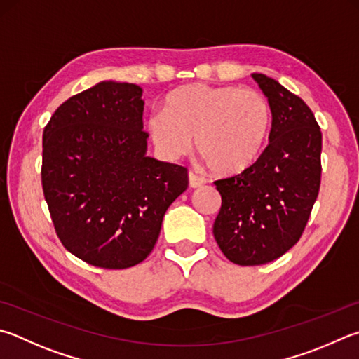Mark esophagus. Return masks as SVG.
Returning a JSON list of instances; mask_svg holds the SVG:
<instances>
[{
    "label": "esophagus",
    "mask_w": 359,
    "mask_h": 359,
    "mask_svg": "<svg viewBox=\"0 0 359 359\" xmlns=\"http://www.w3.org/2000/svg\"><path fill=\"white\" fill-rule=\"evenodd\" d=\"M204 184H205L204 177H199V175H196L194 172L188 174V185H190V188H199Z\"/></svg>",
    "instance_id": "esophagus-1"
}]
</instances>
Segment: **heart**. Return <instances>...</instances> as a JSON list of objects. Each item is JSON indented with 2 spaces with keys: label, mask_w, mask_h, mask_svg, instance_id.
<instances>
[{
  "label": "heart",
  "mask_w": 359,
  "mask_h": 359,
  "mask_svg": "<svg viewBox=\"0 0 359 359\" xmlns=\"http://www.w3.org/2000/svg\"><path fill=\"white\" fill-rule=\"evenodd\" d=\"M269 102L256 89L193 83L175 89L147 119L163 154L177 158L194 144L212 172L232 175L257 160L270 130Z\"/></svg>",
  "instance_id": "1"
}]
</instances>
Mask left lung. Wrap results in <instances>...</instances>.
I'll return each instance as SVG.
<instances>
[{"instance_id":"1","label":"left lung","mask_w":359,"mask_h":359,"mask_svg":"<svg viewBox=\"0 0 359 359\" xmlns=\"http://www.w3.org/2000/svg\"><path fill=\"white\" fill-rule=\"evenodd\" d=\"M271 111L269 146L254 165L215 182L219 250L237 265H262L295 245L320 188L322 132L311 108L283 84L252 74Z\"/></svg>"}]
</instances>
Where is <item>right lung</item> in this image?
Here are the masks:
<instances>
[{
	"label": "right lung",
	"mask_w": 359,
	"mask_h": 359,
	"mask_svg": "<svg viewBox=\"0 0 359 359\" xmlns=\"http://www.w3.org/2000/svg\"><path fill=\"white\" fill-rule=\"evenodd\" d=\"M138 84L100 81L51 116L42 140V188L57 237L94 266L144 260L168 207L188 187L184 166L147 157Z\"/></svg>",
	"instance_id": "1"
}]
</instances>
